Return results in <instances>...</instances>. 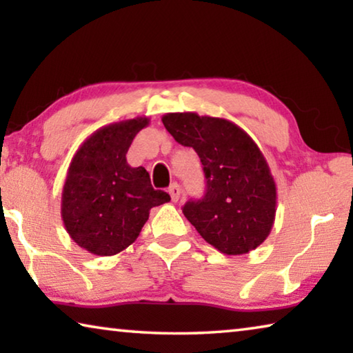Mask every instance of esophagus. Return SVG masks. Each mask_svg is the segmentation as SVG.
<instances>
[{
	"instance_id": "obj_1",
	"label": "esophagus",
	"mask_w": 353,
	"mask_h": 353,
	"mask_svg": "<svg viewBox=\"0 0 353 353\" xmlns=\"http://www.w3.org/2000/svg\"><path fill=\"white\" fill-rule=\"evenodd\" d=\"M168 193L171 196V201L172 202H177L179 198H181V187H179L177 183H172L171 187L168 188Z\"/></svg>"
}]
</instances>
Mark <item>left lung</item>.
<instances>
[{"mask_svg": "<svg viewBox=\"0 0 353 353\" xmlns=\"http://www.w3.org/2000/svg\"><path fill=\"white\" fill-rule=\"evenodd\" d=\"M163 126L193 148L204 170V198L182 212L204 240L225 255L248 254L266 240L276 219L277 188L256 143L224 118L166 113Z\"/></svg>", "mask_w": 353, "mask_h": 353, "instance_id": "left-lung-1", "label": "left lung"}]
</instances>
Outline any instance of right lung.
<instances>
[{
    "mask_svg": "<svg viewBox=\"0 0 353 353\" xmlns=\"http://www.w3.org/2000/svg\"><path fill=\"white\" fill-rule=\"evenodd\" d=\"M149 124L137 117L98 129L71 159L62 190V221L77 246L110 256L130 246L155 205L170 202L149 172L128 163L134 137Z\"/></svg>",
    "mask_w": 353,
    "mask_h": 353,
    "instance_id": "right-lung-1",
    "label": "right lung"
}]
</instances>
